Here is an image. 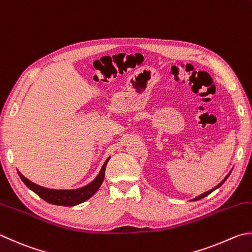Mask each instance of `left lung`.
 Wrapping results in <instances>:
<instances>
[{
	"label": "left lung",
	"instance_id": "obj_1",
	"mask_svg": "<svg viewBox=\"0 0 252 252\" xmlns=\"http://www.w3.org/2000/svg\"><path fill=\"white\" fill-rule=\"evenodd\" d=\"M230 172H231V171H230ZM230 172L228 173V174H227V177L224 179V180H222V181L220 183V184H218V185H216V187L214 188V189H210V191H207V192H205V193H203V194H201V195L200 196H197V197H195V198H194V200L193 201H197V200H201V198H203V197H205V196H207L208 195V194H211L213 191H215V189H218V188H220V185L222 184V183H224L225 181H226V180H227V178H228L229 177V174H230Z\"/></svg>",
	"mask_w": 252,
	"mask_h": 252
}]
</instances>
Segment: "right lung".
I'll use <instances>...</instances> for the list:
<instances>
[{"mask_svg":"<svg viewBox=\"0 0 252 252\" xmlns=\"http://www.w3.org/2000/svg\"><path fill=\"white\" fill-rule=\"evenodd\" d=\"M110 158L106 159L101 171H99L98 175L91 183H89L83 188L75 189H47L44 187H40V185L32 183V181H30V180L24 177L21 172H18V175H20V178L22 179V181L25 183L26 187L28 189H31L32 192H35L37 195L41 197L44 201L48 202L50 204H54V205L74 206V205H78L80 203H83L84 201L89 200L90 197L95 194L98 188L101 187V184L103 183L104 177H105V168Z\"/></svg>","mask_w":252,"mask_h":252,"instance_id":"1","label":"right lung"}]
</instances>
